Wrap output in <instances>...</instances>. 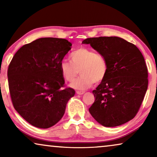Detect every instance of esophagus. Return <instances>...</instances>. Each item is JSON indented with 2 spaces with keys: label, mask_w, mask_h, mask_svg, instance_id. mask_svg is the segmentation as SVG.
Returning a JSON list of instances; mask_svg holds the SVG:
<instances>
[{
  "label": "esophagus",
  "mask_w": 157,
  "mask_h": 157,
  "mask_svg": "<svg viewBox=\"0 0 157 157\" xmlns=\"http://www.w3.org/2000/svg\"><path fill=\"white\" fill-rule=\"evenodd\" d=\"M85 93V91H76V94H78V95H82Z\"/></svg>",
  "instance_id": "obj_1"
}]
</instances>
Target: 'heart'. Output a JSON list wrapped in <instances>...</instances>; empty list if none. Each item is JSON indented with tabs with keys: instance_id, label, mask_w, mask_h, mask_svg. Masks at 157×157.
I'll return each mask as SVG.
<instances>
[{
	"instance_id": "b5f03b06",
	"label": "heart",
	"mask_w": 157,
	"mask_h": 157,
	"mask_svg": "<svg viewBox=\"0 0 157 157\" xmlns=\"http://www.w3.org/2000/svg\"><path fill=\"white\" fill-rule=\"evenodd\" d=\"M71 61H62L60 71L63 78L67 81H73L71 87L84 90L91 87L94 83H99L106 76L109 70L108 62L102 53L94 52L91 49L81 47L73 51L70 56Z\"/></svg>"
}]
</instances>
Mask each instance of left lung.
<instances>
[{"instance_id": "obj_1", "label": "left lung", "mask_w": 157, "mask_h": 157, "mask_svg": "<svg viewBox=\"0 0 157 157\" xmlns=\"http://www.w3.org/2000/svg\"><path fill=\"white\" fill-rule=\"evenodd\" d=\"M82 43L102 53L109 65L106 76L92 91L95 101L90 113L106 127L134 119L148 87V69L142 53L134 44L117 36L89 38Z\"/></svg>"}]
</instances>
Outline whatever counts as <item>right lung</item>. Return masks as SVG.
Wrapping results in <instances>:
<instances>
[{
    "label": "right lung",
    "instance_id": "obj_1",
    "mask_svg": "<svg viewBox=\"0 0 157 157\" xmlns=\"http://www.w3.org/2000/svg\"><path fill=\"white\" fill-rule=\"evenodd\" d=\"M71 46L63 38H38L19 48L8 66L13 105L33 126L48 128L55 125L74 96V89L64 88L59 67Z\"/></svg>",
    "mask_w": 157,
    "mask_h": 157
}]
</instances>
